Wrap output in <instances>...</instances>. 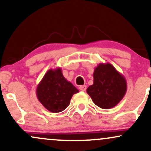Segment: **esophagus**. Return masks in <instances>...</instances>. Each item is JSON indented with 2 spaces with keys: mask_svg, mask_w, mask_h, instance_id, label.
I'll list each match as a JSON object with an SVG mask.
<instances>
[{
  "mask_svg": "<svg viewBox=\"0 0 151 151\" xmlns=\"http://www.w3.org/2000/svg\"><path fill=\"white\" fill-rule=\"evenodd\" d=\"M79 89H80V91H85L86 89V85L80 86H79Z\"/></svg>",
  "mask_w": 151,
  "mask_h": 151,
  "instance_id": "obj_1",
  "label": "esophagus"
}]
</instances>
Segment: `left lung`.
Segmentation results:
<instances>
[{"instance_id": "obj_1", "label": "left lung", "mask_w": 151, "mask_h": 151, "mask_svg": "<svg viewBox=\"0 0 151 151\" xmlns=\"http://www.w3.org/2000/svg\"><path fill=\"white\" fill-rule=\"evenodd\" d=\"M93 77V84L87 88L86 92L100 108H113L125 96L126 78L110 63H100L95 68Z\"/></svg>"}]
</instances>
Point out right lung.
Masks as SVG:
<instances>
[{"mask_svg":"<svg viewBox=\"0 0 151 151\" xmlns=\"http://www.w3.org/2000/svg\"><path fill=\"white\" fill-rule=\"evenodd\" d=\"M79 90L65 79L60 67L49 70L38 84L36 94L45 108L52 113L64 111Z\"/></svg>","mask_w":151,"mask_h":151,"instance_id":"obj_1","label":"right lung"}]
</instances>
